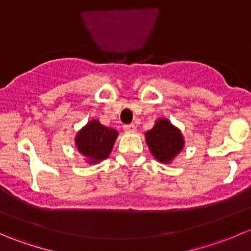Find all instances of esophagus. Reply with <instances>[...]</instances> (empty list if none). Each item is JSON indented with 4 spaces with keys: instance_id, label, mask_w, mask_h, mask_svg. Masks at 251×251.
Masks as SVG:
<instances>
[{
    "instance_id": "obj_1",
    "label": "esophagus",
    "mask_w": 251,
    "mask_h": 251,
    "mask_svg": "<svg viewBox=\"0 0 251 251\" xmlns=\"http://www.w3.org/2000/svg\"><path fill=\"white\" fill-rule=\"evenodd\" d=\"M124 131H125V132H127V133H132V132H135V131H136V126L133 125V124H130V125H125V126H124Z\"/></svg>"
}]
</instances>
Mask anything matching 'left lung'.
<instances>
[{
  "label": "left lung",
  "instance_id": "8db88e82",
  "mask_svg": "<svg viewBox=\"0 0 251 251\" xmlns=\"http://www.w3.org/2000/svg\"><path fill=\"white\" fill-rule=\"evenodd\" d=\"M146 141L154 158L164 164L171 163L184 146L181 131L164 118L158 119L153 128L147 131Z\"/></svg>",
  "mask_w": 251,
  "mask_h": 251
}]
</instances>
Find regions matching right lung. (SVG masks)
<instances>
[{"instance_id":"obj_1","label":"right lung","mask_w":251,"mask_h":251,"mask_svg":"<svg viewBox=\"0 0 251 251\" xmlns=\"http://www.w3.org/2000/svg\"><path fill=\"white\" fill-rule=\"evenodd\" d=\"M118 131L103 126L98 120H91L75 137L77 151L87 158L90 164H97L109 156Z\"/></svg>"}]
</instances>
